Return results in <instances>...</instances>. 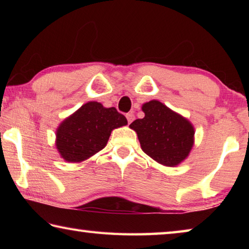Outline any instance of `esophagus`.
Returning <instances> with one entry per match:
<instances>
[{
    "instance_id": "esophagus-1",
    "label": "esophagus",
    "mask_w": 249,
    "mask_h": 249,
    "mask_svg": "<svg viewBox=\"0 0 249 249\" xmlns=\"http://www.w3.org/2000/svg\"><path fill=\"white\" fill-rule=\"evenodd\" d=\"M126 119H127V122H128V123L130 124V123H132V122L134 121V119H135V115L133 114L132 112H130V113H127V114H126Z\"/></svg>"
}]
</instances>
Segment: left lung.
<instances>
[{"mask_svg":"<svg viewBox=\"0 0 249 249\" xmlns=\"http://www.w3.org/2000/svg\"><path fill=\"white\" fill-rule=\"evenodd\" d=\"M144 119L129 127L137 133L142 151L156 161L175 167L188 157L195 142V128L185 117L157 100L142 107Z\"/></svg>","mask_w":249,"mask_h":249,"instance_id":"1","label":"left lung"}]
</instances>
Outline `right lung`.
I'll return each mask as SVG.
<instances>
[{
  "label": "right lung",
  "instance_id": "add662e5",
  "mask_svg": "<svg viewBox=\"0 0 249 249\" xmlns=\"http://www.w3.org/2000/svg\"><path fill=\"white\" fill-rule=\"evenodd\" d=\"M127 124L115 107L88 102L62 122L56 132V147L68 162H81L102 150L112 130Z\"/></svg>",
  "mask_w": 249,
  "mask_h": 249
}]
</instances>
